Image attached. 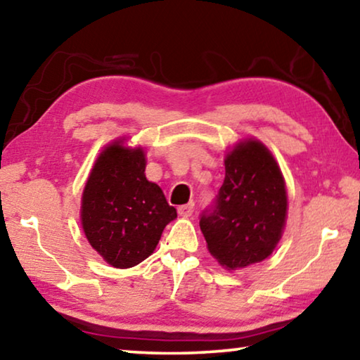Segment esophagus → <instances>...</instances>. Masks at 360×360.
I'll list each match as a JSON object with an SVG mask.
<instances>
[{
	"label": "esophagus",
	"mask_w": 360,
	"mask_h": 360,
	"mask_svg": "<svg viewBox=\"0 0 360 360\" xmlns=\"http://www.w3.org/2000/svg\"><path fill=\"white\" fill-rule=\"evenodd\" d=\"M193 209H195V204L188 202V204H184V206H180L176 211H179V215H181V217H190L193 214Z\"/></svg>",
	"instance_id": "34e87169"
}]
</instances>
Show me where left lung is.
<instances>
[{"mask_svg":"<svg viewBox=\"0 0 360 360\" xmlns=\"http://www.w3.org/2000/svg\"><path fill=\"white\" fill-rule=\"evenodd\" d=\"M285 180L261 141L238 143L225 158V179L199 219L207 250L222 267L245 269L274 252L286 222Z\"/></svg>","mask_w":360,"mask_h":360,"instance_id":"8db88e82","label":"left lung"}]
</instances>
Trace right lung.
<instances>
[{
    "instance_id": "add662e5",
    "label": "right lung",
    "mask_w": 360,
    "mask_h": 360,
    "mask_svg": "<svg viewBox=\"0 0 360 360\" xmlns=\"http://www.w3.org/2000/svg\"><path fill=\"white\" fill-rule=\"evenodd\" d=\"M141 148L122 140L103 149L82 195V226L93 250L115 269H129L156 250L176 217L161 188L145 175Z\"/></svg>"
}]
</instances>
